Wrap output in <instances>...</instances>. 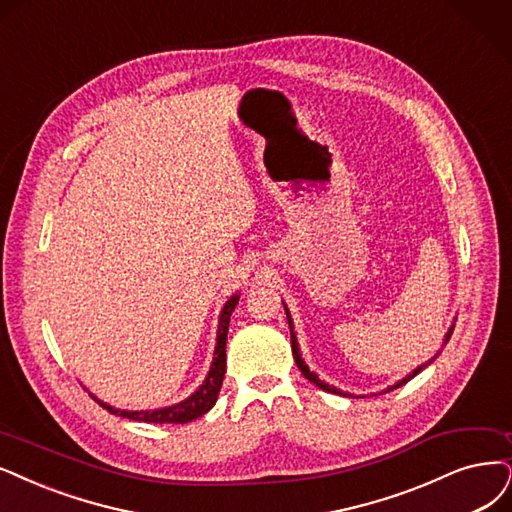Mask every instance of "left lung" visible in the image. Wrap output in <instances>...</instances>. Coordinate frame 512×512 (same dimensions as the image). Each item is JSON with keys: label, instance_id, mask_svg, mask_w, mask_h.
Wrapping results in <instances>:
<instances>
[{"label": "left lung", "instance_id": "left-lung-1", "mask_svg": "<svg viewBox=\"0 0 512 512\" xmlns=\"http://www.w3.org/2000/svg\"><path fill=\"white\" fill-rule=\"evenodd\" d=\"M285 312H287V320H289V329H291V348H293V358H295V363H297V367H299V371L301 373H304V377H306V380H310L312 384H316L318 388H323V390H327V392H333V394H344L342 390H339V388H335V386H329V384H325L323 380H318V375L314 373V371H310L308 369V365L304 363V358H301V354H299V344H297V337H295V331H293V320H291V314H289V310H287V306H285ZM451 333H453V325L449 327V331H447V335H445V344L449 342V337H451ZM441 354V350L437 352V354H434L432 358H430V361L426 363V365H422V367H418V369H415V371H411L407 377H403V380L401 382H396L394 386H390L386 392H390V390H394V388H401L403 384H407L409 380H411V377H415V375H418L424 367H428L432 361H434V358H437ZM344 396H348V394H344Z\"/></svg>", "mask_w": 512, "mask_h": 512}]
</instances>
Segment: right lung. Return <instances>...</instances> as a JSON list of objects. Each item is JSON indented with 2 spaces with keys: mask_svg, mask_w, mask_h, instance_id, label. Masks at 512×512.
I'll return each mask as SVG.
<instances>
[{
  "mask_svg": "<svg viewBox=\"0 0 512 512\" xmlns=\"http://www.w3.org/2000/svg\"><path fill=\"white\" fill-rule=\"evenodd\" d=\"M236 304H238V293L225 301V306H223V310L219 314L217 346H215V356H213L211 371H208L202 386L192 396H187L185 401H181L177 405H170V407L154 409V411H126V409H116V407H111V405L99 401L94 394H90V396L103 409H107L109 413L122 415V418L137 420V422H149V424L151 422H154V424H187V422L200 418V415H204L206 411H211L213 405L217 403V396H219V390H221V384H223V375H225L227 329H230V316H232Z\"/></svg>",
  "mask_w": 512,
  "mask_h": 512,
  "instance_id": "1",
  "label": "right lung"
}]
</instances>
